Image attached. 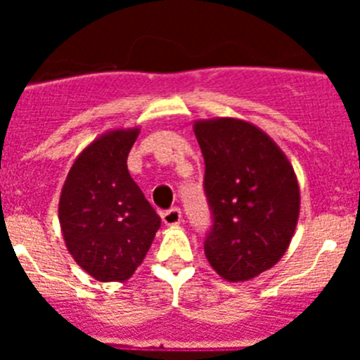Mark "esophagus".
I'll use <instances>...</instances> for the list:
<instances>
[{
	"label": "esophagus",
	"mask_w": 360,
	"mask_h": 360,
	"mask_svg": "<svg viewBox=\"0 0 360 360\" xmlns=\"http://www.w3.org/2000/svg\"><path fill=\"white\" fill-rule=\"evenodd\" d=\"M162 221H164L165 225H169V227H176V225L182 224V211L178 207L165 211L164 214H162Z\"/></svg>",
	"instance_id": "esophagus-1"
}]
</instances>
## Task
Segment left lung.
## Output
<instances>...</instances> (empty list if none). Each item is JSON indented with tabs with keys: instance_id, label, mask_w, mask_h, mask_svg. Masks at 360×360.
<instances>
[{
	"instance_id": "left-lung-1",
	"label": "left lung",
	"mask_w": 360,
	"mask_h": 360,
	"mask_svg": "<svg viewBox=\"0 0 360 360\" xmlns=\"http://www.w3.org/2000/svg\"><path fill=\"white\" fill-rule=\"evenodd\" d=\"M214 224L203 243L225 281H249L287 252L301 195L290 160L263 129L234 117L195 120Z\"/></svg>"
}]
</instances>
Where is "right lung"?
I'll list each match as a JSON object with an SVG mask.
<instances>
[{"label":"right lung","mask_w":360,"mask_h":360,"mask_svg":"<svg viewBox=\"0 0 360 360\" xmlns=\"http://www.w3.org/2000/svg\"><path fill=\"white\" fill-rule=\"evenodd\" d=\"M141 128L111 129L77 155L59 198L66 249L97 281L124 283L144 262L160 216L128 171Z\"/></svg>","instance_id":"1"}]
</instances>
